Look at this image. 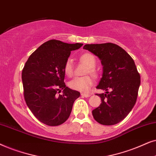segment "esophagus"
I'll return each mask as SVG.
<instances>
[{"label":"esophagus","mask_w":156,"mask_h":156,"mask_svg":"<svg viewBox=\"0 0 156 156\" xmlns=\"http://www.w3.org/2000/svg\"><path fill=\"white\" fill-rule=\"evenodd\" d=\"M90 94H89V93H81V96L82 97H85V98H88L90 96Z\"/></svg>","instance_id":"obj_1"}]
</instances>
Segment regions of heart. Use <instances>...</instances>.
<instances>
[{
  "label": "heart",
  "mask_w": 156,
  "mask_h": 156,
  "mask_svg": "<svg viewBox=\"0 0 156 156\" xmlns=\"http://www.w3.org/2000/svg\"><path fill=\"white\" fill-rule=\"evenodd\" d=\"M80 61L88 66L86 73H90L93 77L98 76V71L95 69L96 66V58L93 53H85L80 56ZM64 73L66 76H72L73 74V61L71 58L67 59L64 64ZM93 84V80L90 76L76 77L69 82V87L73 90L86 92Z\"/></svg>",
  "instance_id": "obj_1"
}]
</instances>
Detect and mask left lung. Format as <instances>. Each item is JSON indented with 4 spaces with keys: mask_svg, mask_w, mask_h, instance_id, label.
<instances>
[{
    "mask_svg": "<svg viewBox=\"0 0 156 156\" xmlns=\"http://www.w3.org/2000/svg\"><path fill=\"white\" fill-rule=\"evenodd\" d=\"M83 48L97 55L103 66V76L96 88L106 92L96 94L102 102L92 111L93 118L102 125H115L123 120L136 104L140 74L133 59L118 45L86 44Z\"/></svg>",
    "mask_w": 156,
    "mask_h": 156,
    "instance_id": "obj_1",
    "label": "left lung"
}]
</instances>
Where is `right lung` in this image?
<instances>
[{
  "label": "right lung",
  "instance_id": "add662e5",
  "mask_svg": "<svg viewBox=\"0 0 156 156\" xmlns=\"http://www.w3.org/2000/svg\"><path fill=\"white\" fill-rule=\"evenodd\" d=\"M82 43L50 40L43 43L28 58L22 70L25 101L29 109L41 123L50 126L61 125L71 113L78 91L66 87L63 67L71 51ZM63 90V94L57 93Z\"/></svg>",
  "mask_w": 156,
  "mask_h": 156
}]
</instances>
